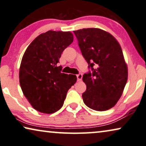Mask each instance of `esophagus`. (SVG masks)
Listing matches in <instances>:
<instances>
[{"label":"esophagus","mask_w":146,"mask_h":146,"mask_svg":"<svg viewBox=\"0 0 146 146\" xmlns=\"http://www.w3.org/2000/svg\"><path fill=\"white\" fill-rule=\"evenodd\" d=\"M82 77H83V75H82L81 73H79L77 75V81H80L82 79Z\"/></svg>","instance_id":"esophagus-1"}]
</instances>
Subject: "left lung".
<instances>
[{"label":"left lung","instance_id":"left-lung-1","mask_svg":"<svg viewBox=\"0 0 146 146\" xmlns=\"http://www.w3.org/2000/svg\"><path fill=\"white\" fill-rule=\"evenodd\" d=\"M82 55L89 65L83 76L87 89L82 94L86 106L104 111L115 105L128 79L121 47L111 34L98 28L73 31Z\"/></svg>","mask_w":146,"mask_h":146}]
</instances>
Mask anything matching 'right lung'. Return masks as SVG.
<instances>
[{"mask_svg":"<svg viewBox=\"0 0 146 146\" xmlns=\"http://www.w3.org/2000/svg\"><path fill=\"white\" fill-rule=\"evenodd\" d=\"M73 41L70 32L50 30L29 45L20 67L24 95L38 111L52 114L62 107L68 90L77 81L75 75L62 73L58 66L61 53Z\"/></svg>","mask_w":146,"mask_h":146,"instance_id":"right-lung-1","label":"right lung"}]
</instances>
